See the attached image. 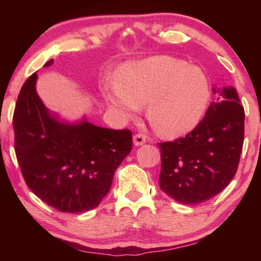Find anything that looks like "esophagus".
Wrapping results in <instances>:
<instances>
[{"mask_svg": "<svg viewBox=\"0 0 261 261\" xmlns=\"http://www.w3.org/2000/svg\"><path fill=\"white\" fill-rule=\"evenodd\" d=\"M133 142H134L135 146L144 145L146 142V137H145V135H142V134H135L134 138H133Z\"/></svg>", "mask_w": 261, "mask_h": 261, "instance_id": "esophagus-1", "label": "esophagus"}]
</instances>
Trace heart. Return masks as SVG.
<instances>
[{"label":"heart","instance_id":"heart-1","mask_svg":"<svg viewBox=\"0 0 261 261\" xmlns=\"http://www.w3.org/2000/svg\"><path fill=\"white\" fill-rule=\"evenodd\" d=\"M110 105L124 119H134L147 103V119L156 133L179 138L201 123L210 103L204 71L183 60L156 56L126 64L117 82L103 88Z\"/></svg>","mask_w":261,"mask_h":261}]
</instances>
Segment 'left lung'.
<instances>
[{
    "mask_svg": "<svg viewBox=\"0 0 261 261\" xmlns=\"http://www.w3.org/2000/svg\"><path fill=\"white\" fill-rule=\"evenodd\" d=\"M201 123L185 138L162 142L160 189L181 204H198L220 194L238 170L244 145L245 110L234 87L213 88Z\"/></svg>",
    "mask_w": 261,
    "mask_h": 261,
    "instance_id": "1",
    "label": "left lung"
}]
</instances>
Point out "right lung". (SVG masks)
Listing matches in <instances>:
<instances>
[{"label":"right lung","mask_w":261,"mask_h":261,"mask_svg":"<svg viewBox=\"0 0 261 261\" xmlns=\"http://www.w3.org/2000/svg\"><path fill=\"white\" fill-rule=\"evenodd\" d=\"M53 59L45 64L51 66ZM34 72L21 88L13 116L15 153L27 187L46 204L78 214L97 206L132 151L130 130L76 122L46 108Z\"/></svg>","instance_id":"add662e5"}]
</instances>
